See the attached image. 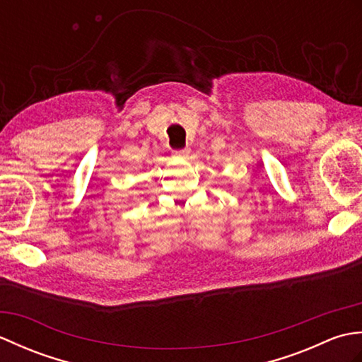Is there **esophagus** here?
<instances>
[{"instance_id":"obj_1","label":"esophagus","mask_w":362,"mask_h":362,"mask_svg":"<svg viewBox=\"0 0 362 362\" xmlns=\"http://www.w3.org/2000/svg\"><path fill=\"white\" fill-rule=\"evenodd\" d=\"M189 153V148H183V149H177V151H173V156L174 157H180V158H185Z\"/></svg>"}]
</instances>
